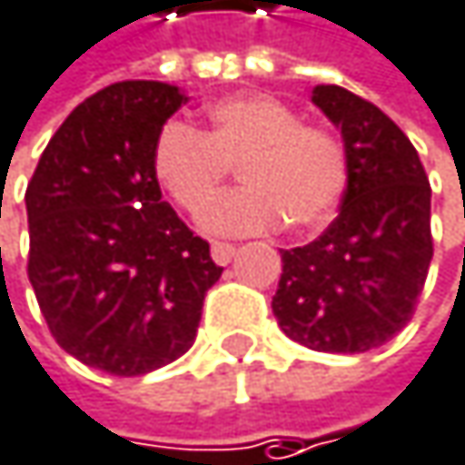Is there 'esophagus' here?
Instances as JSON below:
<instances>
[{
  "label": "esophagus",
  "mask_w": 465,
  "mask_h": 465,
  "mask_svg": "<svg viewBox=\"0 0 465 465\" xmlns=\"http://www.w3.org/2000/svg\"><path fill=\"white\" fill-rule=\"evenodd\" d=\"M211 257H213V262L216 265H227V262H232V257H235V246L232 243H213L211 246Z\"/></svg>",
  "instance_id": "1"
}]
</instances>
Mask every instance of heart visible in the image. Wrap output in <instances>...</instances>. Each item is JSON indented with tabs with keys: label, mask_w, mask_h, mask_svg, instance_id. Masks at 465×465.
<instances>
[{
	"label": "heart",
	"mask_w": 465,
	"mask_h": 465,
	"mask_svg": "<svg viewBox=\"0 0 465 465\" xmlns=\"http://www.w3.org/2000/svg\"><path fill=\"white\" fill-rule=\"evenodd\" d=\"M208 131L166 123L153 144L161 189L197 211L218 188L230 163H242L244 189L214 198L200 211L213 235H249L287 224L290 232L323 230L348 181L345 150L334 134L304 125L299 112L271 95H232L208 106Z\"/></svg>",
	"instance_id": "1"
}]
</instances>
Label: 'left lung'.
<instances>
[{"mask_svg": "<svg viewBox=\"0 0 465 465\" xmlns=\"http://www.w3.org/2000/svg\"><path fill=\"white\" fill-rule=\"evenodd\" d=\"M312 104L342 134L348 186L321 238L282 249L271 307L299 345L364 353L414 315L433 260L430 183L409 136L378 106L337 84H318Z\"/></svg>", "mask_w": 465, "mask_h": 465, "instance_id": "8db88e82", "label": "left lung"}]
</instances>
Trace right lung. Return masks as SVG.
Here are the masks:
<instances>
[{
	"mask_svg": "<svg viewBox=\"0 0 465 465\" xmlns=\"http://www.w3.org/2000/svg\"><path fill=\"white\" fill-rule=\"evenodd\" d=\"M163 82H117L79 104L26 186L29 282L71 356L144 375L183 356L222 268L161 200L153 144L186 104Z\"/></svg>",
	"mask_w": 465,
	"mask_h": 465,
	"instance_id": "obj_1",
	"label": "right lung"
}]
</instances>
